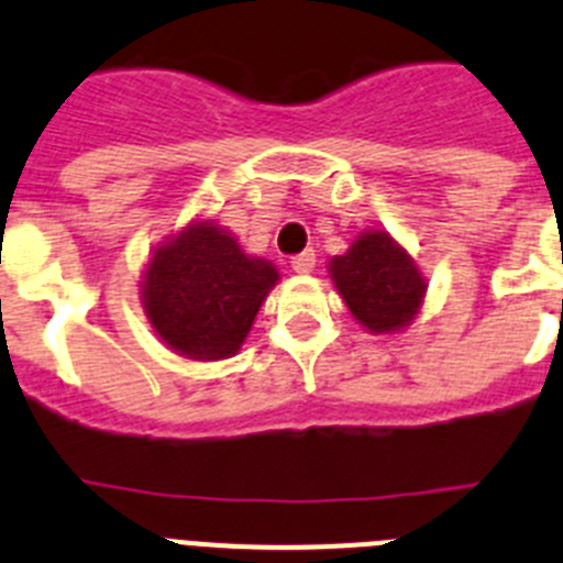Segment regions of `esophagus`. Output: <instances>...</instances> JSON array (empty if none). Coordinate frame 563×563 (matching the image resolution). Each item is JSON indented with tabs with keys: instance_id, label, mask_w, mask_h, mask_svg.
<instances>
[{
	"instance_id": "obj_1",
	"label": "esophagus",
	"mask_w": 563,
	"mask_h": 563,
	"mask_svg": "<svg viewBox=\"0 0 563 563\" xmlns=\"http://www.w3.org/2000/svg\"><path fill=\"white\" fill-rule=\"evenodd\" d=\"M313 266H317V255H313V250H306L300 252V255L291 257V269L297 272V275H311Z\"/></svg>"
}]
</instances>
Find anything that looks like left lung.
I'll return each instance as SVG.
<instances>
[{
    "instance_id": "8db88e82",
    "label": "left lung",
    "mask_w": 563,
    "mask_h": 563,
    "mask_svg": "<svg viewBox=\"0 0 563 563\" xmlns=\"http://www.w3.org/2000/svg\"><path fill=\"white\" fill-rule=\"evenodd\" d=\"M333 288L358 325L373 336H393L415 322L427 300L418 261L387 230H364L344 255L328 261Z\"/></svg>"
}]
</instances>
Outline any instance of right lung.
Returning a JSON list of instances; mask_svg holds the SVG:
<instances>
[{
  "label": "right lung",
  "instance_id": "add662e5",
  "mask_svg": "<svg viewBox=\"0 0 563 563\" xmlns=\"http://www.w3.org/2000/svg\"><path fill=\"white\" fill-rule=\"evenodd\" d=\"M280 272L250 255L227 227L194 219L151 250L140 302L162 344L194 362L241 351Z\"/></svg>",
  "mask_w": 563,
  "mask_h": 563
}]
</instances>
